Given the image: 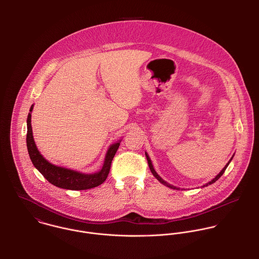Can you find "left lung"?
<instances>
[{"label": "left lung", "mask_w": 259, "mask_h": 259, "mask_svg": "<svg viewBox=\"0 0 259 259\" xmlns=\"http://www.w3.org/2000/svg\"><path fill=\"white\" fill-rule=\"evenodd\" d=\"M146 156H147V159H148V166H149V169H150L151 174L154 176V178H155V179H156L158 182H160L162 185H166V186H168V187H170V188H174V189H180V188H178V187H176V186H174V185H169V184H167L166 182H164V181H163V180H162V179H161V178H160V177H159V176L156 174V171L154 170V168H153V166H152V163H151V160H150V158H149V156H148V153H147V152H146ZM232 158H233V156H232V157L230 158V160H229V161L226 163V165H225V166L222 168V171H221V172H220V174H219V175H218V176H217V177H215V178H214L212 181H210L208 184H206V185H203L202 187L214 184V183H215V182H217V181H218V180H219V179L222 177V175H223V172L225 171L226 167L228 166V164H229V162L231 161V159H232Z\"/></svg>", "instance_id": "obj_1"}]
</instances>
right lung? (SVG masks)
I'll return each instance as SVG.
<instances>
[{
  "mask_svg": "<svg viewBox=\"0 0 259 259\" xmlns=\"http://www.w3.org/2000/svg\"><path fill=\"white\" fill-rule=\"evenodd\" d=\"M34 105L31 107L30 111H33ZM31 112L28 114L27 118V148L30 155V158L37 170L44 176V178L52 185H56L61 188L71 189V190H83L90 189L96 186L102 185L108 178L110 169H111L112 158L119 147L121 141L114 143L108 149V152L105 157L104 165L102 169L96 174H81L76 170L70 168H65L62 166H57L51 162H49L37 150V146L35 144L32 132L31 124Z\"/></svg>",
  "mask_w": 259,
  "mask_h": 259,
  "instance_id": "right-lung-1",
  "label": "right lung"
}]
</instances>
